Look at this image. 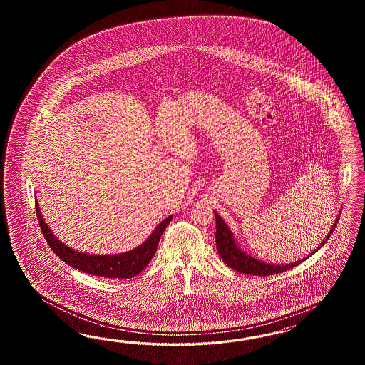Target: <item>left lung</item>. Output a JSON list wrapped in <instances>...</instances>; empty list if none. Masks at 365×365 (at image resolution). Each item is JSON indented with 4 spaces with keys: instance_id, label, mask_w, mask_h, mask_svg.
Returning a JSON list of instances; mask_svg holds the SVG:
<instances>
[{
    "instance_id": "8db88e82",
    "label": "left lung",
    "mask_w": 365,
    "mask_h": 365,
    "mask_svg": "<svg viewBox=\"0 0 365 365\" xmlns=\"http://www.w3.org/2000/svg\"><path fill=\"white\" fill-rule=\"evenodd\" d=\"M215 215V223H217V232H215V242H217V250L221 255L222 261L227 266H230L232 270H237L243 274H252V276L266 277L272 276V274H278L282 272H287L289 269H293L294 266L299 265L301 262L307 261V258H309V255H314L320 247L324 246V243L329 240L331 232L334 230L337 221L340 218V214L337 217V220L334 222L333 227L331 229L329 234L325 237V240L322 241L320 246L317 249H314L308 257H304L302 259L296 261L293 264H284V265H274V264H267L264 261H259L252 255H246L242 252L238 245L235 243V240L232 237V232L227 227V225L222 220L221 217L217 214V211L214 212Z\"/></svg>"
}]
</instances>
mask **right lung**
Here are the masks:
<instances>
[{"label":"right lung","mask_w":365,"mask_h":365,"mask_svg":"<svg viewBox=\"0 0 365 365\" xmlns=\"http://www.w3.org/2000/svg\"><path fill=\"white\" fill-rule=\"evenodd\" d=\"M36 214L46 242L58 258L84 273L106 278H133L138 276L153 259L160 237L166 230L167 225L173 220V215H170L165 221L160 222L145 242L130 252L120 255H96L80 253L60 242L45 223L38 203H36Z\"/></svg>","instance_id":"right-lung-1"}]
</instances>
